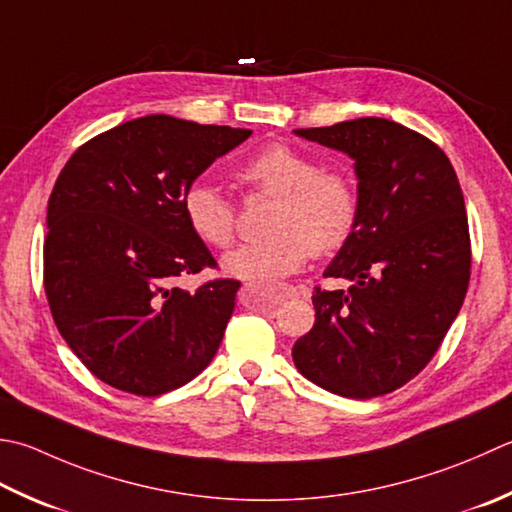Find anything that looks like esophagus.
I'll return each instance as SVG.
<instances>
[{"mask_svg": "<svg viewBox=\"0 0 512 512\" xmlns=\"http://www.w3.org/2000/svg\"><path fill=\"white\" fill-rule=\"evenodd\" d=\"M279 295H282V297H297V288L290 286V284H282V286H279Z\"/></svg>", "mask_w": 512, "mask_h": 512, "instance_id": "esophagus-1", "label": "esophagus"}]
</instances>
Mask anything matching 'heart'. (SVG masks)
I'll use <instances>...</instances> for the list:
<instances>
[{"mask_svg":"<svg viewBox=\"0 0 512 512\" xmlns=\"http://www.w3.org/2000/svg\"><path fill=\"white\" fill-rule=\"evenodd\" d=\"M235 179L250 195L275 197L266 219L268 237L224 255V270L246 282H275L297 273L310 253L342 248L357 224V190L337 168L288 144H270L242 166ZM188 226L208 246L226 248L237 233V208L208 182H193L182 197Z\"/></svg>","mask_w":512,"mask_h":512,"instance_id":"heart-1","label":"heart"}]
</instances>
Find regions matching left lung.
Wrapping results in <instances>:
<instances>
[{
    "label": "left lung",
    "mask_w": 512,
    "mask_h": 512,
    "mask_svg": "<svg viewBox=\"0 0 512 512\" xmlns=\"http://www.w3.org/2000/svg\"><path fill=\"white\" fill-rule=\"evenodd\" d=\"M299 137L355 162L357 224L324 270L348 290L315 288V326L293 346L299 373L330 393L370 399L422 373L464 304L470 235L446 153L382 117Z\"/></svg>",
    "instance_id": "8db88e82"
}]
</instances>
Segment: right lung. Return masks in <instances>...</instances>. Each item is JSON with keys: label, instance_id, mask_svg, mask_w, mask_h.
Here are the masks:
<instances>
[{"label": "right lung", "instance_id": "1", "mask_svg": "<svg viewBox=\"0 0 512 512\" xmlns=\"http://www.w3.org/2000/svg\"><path fill=\"white\" fill-rule=\"evenodd\" d=\"M246 128L170 115L124 122L79 146L48 199L44 288L57 330L82 364L124 393L157 397L215 357L237 279L173 286L217 262L188 226L184 190Z\"/></svg>", "mask_w": 512, "mask_h": 512}]
</instances>
